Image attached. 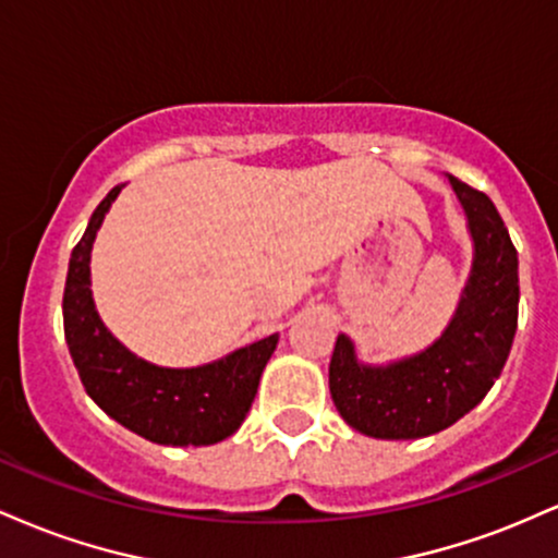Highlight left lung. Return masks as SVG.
<instances>
[{
  "label": "left lung",
  "instance_id": "left-lung-1",
  "mask_svg": "<svg viewBox=\"0 0 558 558\" xmlns=\"http://www.w3.org/2000/svg\"><path fill=\"white\" fill-rule=\"evenodd\" d=\"M462 202L475 257L457 312L438 341L399 362L362 364L349 336L336 338L330 396L341 417L369 438L409 440L440 433L485 399L501 375L520 310L517 248L496 204L448 175Z\"/></svg>",
  "mask_w": 558,
  "mask_h": 558
}]
</instances>
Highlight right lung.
Wrapping results in <instances>:
<instances>
[{"label": "right lung", "instance_id": "1", "mask_svg": "<svg viewBox=\"0 0 558 558\" xmlns=\"http://www.w3.org/2000/svg\"><path fill=\"white\" fill-rule=\"evenodd\" d=\"M123 185L101 198L70 254L62 319L83 388L114 422L162 446H209L241 427L278 332L202 367H157L128 351L101 323L92 296V246Z\"/></svg>", "mask_w": 558, "mask_h": 558}]
</instances>
